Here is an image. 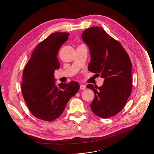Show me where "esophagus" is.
<instances>
[{"label": "esophagus", "mask_w": 154, "mask_h": 154, "mask_svg": "<svg viewBox=\"0 0 154 154\" xmlns=\"http://www.w3.org/2000/svg\"><path fill=\"white\" fill-rule=\"evenodd\" d=\"M80 88L81 90H84L85 89V85H84V84H81Z\"/></svg>", "instance_id": "1"}]
</instances>
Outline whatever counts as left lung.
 Instances as JSON below:
<instances>
[{"mask_svg": "<svg viewBox=\"0 0 154 154\" xmlns=\"http://www.w3.org/2000/svg\"><path fill=\"white\" fill-rule=\"evenodd\" d=\"M81 38L90 52L89 71L104 79L100 87L87 86L95 94L91 110L99 117H112L123 109L132 92L131 59L120 43L101 27L84 30Z\"/></svg>", "mask_w": 154, "mask_h": 154, "instance_id": "obj_1", "label": "left lung"}]
</instances>
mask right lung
Segmentation results:
<instances>
[{
  "instance_id": "add662e5",
  "label": "right lung",
  "mask_w": 154,
  "mask_h": 154,
  "mask_svg": "<svg viewBox=\"0 0 154 154\" xmlns=\"http://www.w3.org/2000/svg\"><path fill=\"white\" fill-rule=\"evenodd\" d=\"M69 35L65 32L50 35L37 45L23 70V99L32 114L42 120L52 121L58 118L80 89L76 81L55 84L54 72L60 67L58 52Z\"/></svg>"
}]
</instances>
